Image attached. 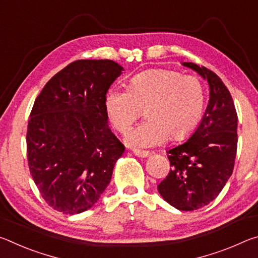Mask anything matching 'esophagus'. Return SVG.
I'll return each mask as SVG.
<instances>
[{
    "label": "esophagus",
    "instance_id": "obj_1",
    "mask_svg": "<svg viewBox=\"0 0 258 258\" xmlns=\"http://www.w3.org/2000/svg\"><path fill=\"white\" fill-rule=\"evenodd\" d=\"M133 154L138 157H141V158H147L151 155L150 151H146V150H139V149H134Z\"/></svg>",
    "mask_w": 258,
    "mask_h": 258
}]
</instances>
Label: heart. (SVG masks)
<instances>
[{"mask_svg": "<svg viewBox=\"0 0 258 258\" xmlns=\"http://www.w3.org/2000/svg\"><path fill=\"white\" fill-rule=\"evenodd\" d=\"M104 107L112 125L127 133L147 108L146 123L138 126L126 143L135 148L164 145L173 137L183 139L197 128L206 107V91L200 78L168 69H151L137 74L130 89L111 87Z\"/></svg>", "mask_w": 258, "mask_h": 258, "instance_id": "b5f03b06", "label": "heart"}]
</instances>
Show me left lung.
Here are the masks:
<instances>
[{
    "instance_id": "left-lung-1",
    "label": "left lung",
    "mask_w": 258,
    "mask_h": 258,
    "mask_svg": "<svg viewBox=\"0 0 258 258\" xmlns=\"http://www.w3.org/2000/svg\"><path fill=\"white\" fill-rule=\"evenodd\" d=\"M182 64L207 80L209 101L191 138L167 151L172 169L157 187L173 207L195 211L213 202L233 172L238 116L228 87L215 73L192 62Z\"/></svg>"
}]
</instances>
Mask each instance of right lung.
Masks as SVG:
<instances>
[{
    "label": "right lung",
    "mask_w": 258,
    "mask_h": 258,
    "mask_svg": "<svg viewBox=\"0 0 258 258\" xmlns=\"http://www.w3.org/2000/svg\"><path fill=\"white\" fill-rule=\"evenodd\" d=\"M123 71L112 60H76L35 100L26 137L28 166L55 211H87L111 180L125 147L109 128L104 98Z\"/></svg>",
    "instance_id": "add662e5"
}]
</instances>
